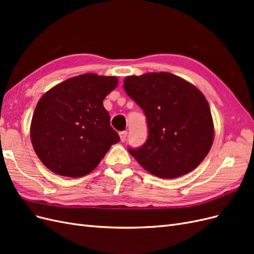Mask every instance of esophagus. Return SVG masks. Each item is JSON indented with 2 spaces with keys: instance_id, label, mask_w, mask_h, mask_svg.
Here are the masks:
<instances>
[{
  "instance_id": "34e87169",
  "label": "esophagus",
  "mask_w": 254,
  "mask_h": 254,
  "mask_svg": "<svg viewBox=\"0 0 254 254\" xmlns=\"http://www.w3.org/2000/svg\"><path fill=\"white\" fill-rule=\"evenodd\" d=\"M127 131H121L120 132V137H121V141L122 142H125V140H126V137H127Z\"/></svg>"
}]
</instances>
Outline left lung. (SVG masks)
<instances>
[{"instance_id":"obj_1","label":"left lung","mask_w":254,"mask_h":254,"mask_svg":"<svg viewBox=\"0 0 254 254\" xmlns=\"http://www.w3.org/2000/svg\"><path fill=\"white\" fill-rule=\"evenodd\" d=\"M124 90L146 115L148 139L129 152L160 178L173 179L200 164L214 140L211 109L193 84L167 72L127 76Z\"/></svg>"}]
</instances>
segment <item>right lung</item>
Here are the masks:
<instances>
[{"label": "right lung", "instance_id": "obj_1", "mask_svg": "<svg viewBox=\"0 0 254 254\" xmlns=\"http://www.w3.org/2000/svg\"><path fill=\"white\" fill-rule=\"evenodd\" d=\"M118 83L115 76L87 73L57 84L39 99L30 140L50 171L72 178L86 176L120 141L103 105Z\"/></svg>", "mask_w": 254, "mask_h": 254}]
</instances>
